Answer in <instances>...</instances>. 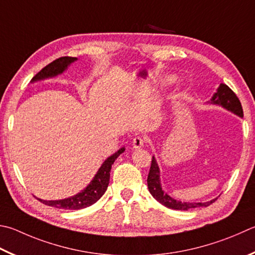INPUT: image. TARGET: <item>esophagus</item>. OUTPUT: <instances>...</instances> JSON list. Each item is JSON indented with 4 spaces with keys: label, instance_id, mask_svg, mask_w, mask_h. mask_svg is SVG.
<instances>
[{
    "label": "esophagus",
    "instance_id": "1",
    "mask_svg": "<svg viewBox=\"0 0 255 255\" xmlns=\"http://www.w3.org/2000/svg\"><path fill=\"white\" fill-rule=\"evenodd\" d=\"M145 139H143L142 137H135L133 138V140H132V146H133V148H135V149H140L141 147H143V145H145Z\"/></svg>",
    "mask_w": 255,
    "mask_h": 255
}]
</instances>
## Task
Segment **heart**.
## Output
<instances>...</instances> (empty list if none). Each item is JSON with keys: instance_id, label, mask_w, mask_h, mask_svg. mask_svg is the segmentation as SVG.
<instances>
[{"instance_id": "obj_1", "label": "heart", "mask_w": 255, "mask_h": 255, "mask_svg": "<svg viewBox=\"0 0 255 255\" xmlns=\"http://www.w3.org/2000/svg\"><path fill=\"white\" fill-rule=\"evenodd\" d=\"M164 81L167 82V83H172V82L175 81V78L173 76H166L164 78Z\"/></svg>"}]
</instances>
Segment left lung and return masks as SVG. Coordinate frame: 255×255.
Returning a JSON list of instances; mask_svg holds the SVG:
<instances>
[{
    "instance_id": "obj_1",
    "label": "left lung",
    "mask_w": 255,
    "mask_h": 255,
    "mask_svg": "<svg viewBox=\"0 0 255 255\" xmlns=\"http://www.w3.org/2000/svg\"><path fill=\"white\" fill-rule=\"evenodd\" d=\"M210 103L213 105L222 106L223 108L230 110L231 113L238 115L239 117H243L242 105H241L239 98L232 91V89H231L229 86L224 85V83H221L219 89H217L215 94L213 95ZM159 176H160L159 167L156 163L155 157L152 156L149 174H148V178H147L148 189H149L150 194L155 200L158 201L160 204L165 205L166 207L172 208V210L188 211L196 207H202V206L206 207L217 200V198H214V200L208 201L205 203H194V202L189 203V202L176 201L173 197H170L167 193H165L163 191V188H161V185H160Z\"/></svg>"
}]
</instances>
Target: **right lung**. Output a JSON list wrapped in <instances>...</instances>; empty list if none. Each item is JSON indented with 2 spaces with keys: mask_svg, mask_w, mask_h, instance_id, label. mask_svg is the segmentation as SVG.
<instances>
[{
  "mask_svg": "<svg viewBox=\"0 0 255 255\" xmlns=\"http://www.w3.org/2000/svg\"><path fill=\"white\" fill-rule=\"evenodd\" d=\"M77 58L72 57H61L54 60V61L49 63L48 66H45L40 72L36 73V75L32 78L31 82L44 80L48 79V78L58 76L66 70L72 62L77 61ZM125 148L123 147L120 148L118 151H116L114 155L108 157V158L104 161V164L101 165V167L99 168L98 172H97L90 184L88 185L82 192L78 193L77 195L59 201H44L41 200V198H38V200L45 205L62 208V210H80V208H85L95 204V203L104 195L105 192L107 191L112 165L115 163V160L118 158V156L120 154H123Z\"/></svg>",
  "mask_w": 255,
  "mask_h": 255,
  "instance_id": "add662e5",
  "label": "right lung"
}]
</instances>
